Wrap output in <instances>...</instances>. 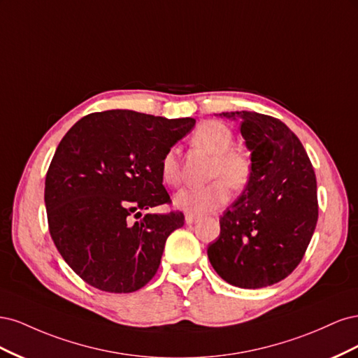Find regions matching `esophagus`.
I'll return each mask as SVG.
<instances>
[{"instance_id": "34e87169", "label": "esophagus", "mask_w": 358, "mask_h": 358, "mask_svg": "<svg viewBox=\"0 0 358 358\" xmlns=\"http://www.w3.org/2000/svg\"><path fill=\"white\" fill-rule=\"evenodd\" d=\"M200 220V216H196V215H187L185 216V222L187 224H194V222H197Z\"/></svg>"}]
</instances>
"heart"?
Masks as SVG:
<instances>
[{
    "instance_id": "b5f03b06",
    "label": "heart",
    "mask_w": 358,
    "mask_h": 358,
    "mask_svg": "<svg viewBox=\"0 0 358 358\" xmlns=\"http://www.w3.org/2000/svg\"><path fill=\"white\" fill-rule=\"evenodd\" d=\"M191 143L213 157L209 171L212 183L200 188H185L175 196V204L189 215H203L220 209L233 191L243 189L251 179V161L239 149H234L231 129L218 122L200 124L191 136ZM161 178L169 187H178L182 179L178 150L170 148L159 162Z\"/></svg>"
}]
</instances>
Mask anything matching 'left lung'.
Masks as SVG:
<instances>
[{"mask_svg":"<svg viewBox=\"0 0 358 358\" xmlns=\"http://www.w3.org/2000/svg\"><path fill=\"white\" fill-rule=\"evenodd\" d=\"M241 122L251 150L246 189L220 218V237L208 248L212 267L241 288L273 285L292 273L318 221L317 178L299 137L279 119L227 112Z\"/></svg>","mask_w":358,"mask_h":358,"instance_id":"8db88e82","label":"left lung"}]
</instances>
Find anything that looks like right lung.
I'll use <instances>...</instances> for the list:
<instances>
[{
	"label": "right lung",
	"mask_w": 358,
	"mask_h": 358,
	"mask_svg": "<svg viewBox=\"0 0 358 358\" xmlns=\"http://www.w3.org/2000/svg\"><path fill=\"white\" fill-rule=\"evenodd\" d=\"M194 125L192 117L107 110L83 116L64 136L46 173L48 224L86 284L121 294L155 276L167 237L185 216L140 212L171 203L159 162Z\"/></svg>",
	"instance_id": "right-lung-1"
}]
</instances>
